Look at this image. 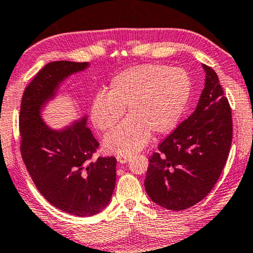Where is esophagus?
Returning a JSON list of instances; mask_svg holds the SVG:
<instances>
[{"label":"esophagus","mask_w":253,"mask_h":253,"mask_svg":"<svg viewBox=\"0 0 253 253\" xmlns=\"http://www.w3.org/2000/svg\"><path fill=\"white\" fill-rule=\"evenodd\" d=\"M130 156H126V155H120V156H117V161L120 164H126L128 161H129Z\"/></svg>","instance_id":"obj_1"}]
</instances>
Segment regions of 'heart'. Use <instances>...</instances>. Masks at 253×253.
<instances>
[{
	"label": "heart",
	"instance_id": "heart-1",
	"mask_svg": "<svg viewBox=\"0 0 253 253\" xmlns=\"http://www.w3.org/2000/svg\"><path fill=\"white\" fill-rule=\"evenodd\" d=\"M191 94L187 71L158 64H143L113 78L106 95H96L90 119L99 130L119 122L126 109L128 118L103 140L106 154L131 155L149 143L151 133L165 135L179 123Z\"/></svg>",
	"mask_w": 253,
	"mask_h": 253
}]
</instances>
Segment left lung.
<instances>
[{
	"label": "left lung",
	"mask_w": 253,
	"mask_h": 253,
	"mask_svg": "<svg viewBox=\"0 0 253 253\" xmlns=\"http://www.w3.org/2000/svg\"><path fill=\"white\" fill-rule=\"evenodd\" d=\"M205 86L196 110L149 157L144 180L156 204L181 211L208 196L221 174L233 138L232 110L219 78L203 64Z\"/></svg>",
	"instance_id": "1"
}]
</instances>
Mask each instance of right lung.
Masks as SVG:
<instances>
[{"label": "right lung", "instance_id": "obj_1", "mask_svg": "<svg viewBox=\"0 0 253 253\" xmlns=\"http://www.w3.org/2000/svg\"><path fill=\"white\" fill-rule=\"evenodd\" d=\"M89 63L57 60L45 65L21 98V157L39 191L62 211L80 218L95 215L110 203L116 186L115 157L90 162L98 142L87 127V115L52 128L42 112L56 99L64 81Z\"/></svg>", "mask_w": 253, "mask_h": 253}]
</instances>
